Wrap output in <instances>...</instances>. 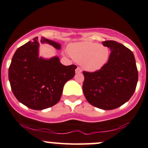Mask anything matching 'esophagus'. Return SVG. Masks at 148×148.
Segmentation results:
<instances>
[{
	"mask_svg": "<svg viewBox=\"0 0 148 148\" xmlns=\"http://www.w3.org/2000/svg\"><path fill=\"white\" fill-rule=\"evenodd\" d=\"M75 72L76 74H79V73H81V72H82V70H81V69L80 68V67H77V68L76 69Z\"/></svg>",
	"mask_w": 148,
	"mask_h": 148,
	"instance_id": "1",
	"label": "esophagus"
}]
</instances>
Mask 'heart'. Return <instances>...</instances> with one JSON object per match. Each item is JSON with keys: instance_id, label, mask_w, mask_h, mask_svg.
<instances>
[{"instance_id": "obj_1", "label": "heart", "mask_w": 148, "mask_h": 148, "mask_svg": "<svg viewBox=\"0 0 148 148\" xmlns=\"http://www.w3.org/2000/svg\"><path fill=\"white\" fill-rule=\"evenodd\" d=\"M68 49L72 58L88 72L99 70L109 57V50L106 47L90 41L72 44Z\"/></svg>"}]
</instances>
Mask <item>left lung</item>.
Segmentation results:
<instances>
[{"label": "left lung", "instance_id": "left-lung-1", "mask_svg": "<svg viewBox=\"0 0 148 148\" xmlns=\"http://www.w3.org/2000/svg\"><path fill=\"white\" fill-rule=\"evenodd\" d=\"M110 47L107 63L99 71L84 72L83 91L87 101L103 110H112L126 103L133 95L138 82V70L134 53L118 42H102Z\"/></svg>", "mask_w": 148, "mask_h": 148}]
</instances>
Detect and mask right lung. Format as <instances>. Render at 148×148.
<instances>
[{"mask_svg":"<svg viewBox=\"0 0 148 148\" xmlns=\"http://www.w3.org/2000/svg\"><path fill=\"white\" fill-rule=\"evenodd\" d=\"M40 44H49L58 50L61 49L58 42L35 37L16 51L8 72L15 97L34 110H43L56 104L64 84L74 77L76 68L74 64L63 65L58 56H40Z\"/></svg>","mask_w":148,"mask_h":148,"instance_id":"obj_1","label":"right lung"}]
</instances>
